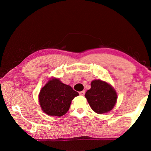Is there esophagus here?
Wrapping results in <instances>:
<instances>
[{
	"mask_svg": "<svg viewBox=\"0 0 151 151\" xmlns=\"http://www.w3.org/2000/svg\"><path fill=\"white\" fill-rule=\"evenodd\" d=\"M79 94H80V95H81V96H84V95H85V91H81L80 93H79Z\"/></svg>",
	"mask_w": 151,
	"mask_h": 151,
	"instance_id": "obj_1",
	"label": "esophagus"
}]
</instances>
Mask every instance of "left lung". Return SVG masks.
Returning a JSON list of instances; mask_svg holds the SVG:
<instances>
[{
    "label": "left lung",
    "mask_w": 151,
    "mask_h": 151,
    "mask_svg": "<svg viewBox=\"0 0 151 151\" xmlns=\"http://www.w3.org/2000/svg\"><path fill=\"white\" fill-rule=\"evenodd\" d=\"M85 98L91 109L97 114L107 113L112 110L117 101V93L112 86L101 79L91 82Z\"/></svg>",
    "instance_id": "obj_1"
}]
</instances>
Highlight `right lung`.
Wrapping results in <instances>:
<instances>
[{"label":"right lung","instance_id":"right-lung-1","mask_svg":"<svg viewBox=\"0 0 151 151\" xmlns=\"http://www.w3.org/2000/svg\"><path fill=\"white\" fill-rule=\"evenodd\" d=\"M78 95L70 86L52 77L40 89L39 102L42 111L48 115L62 116L69 110L74 98Z\"/></svg>","mask_w":151,"mask_h":151}]
</instances>
